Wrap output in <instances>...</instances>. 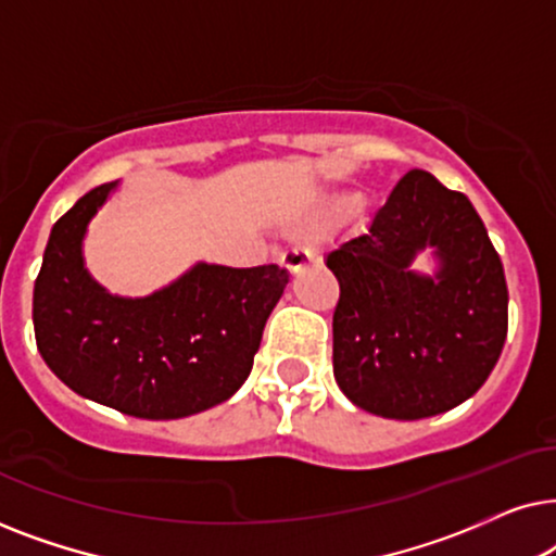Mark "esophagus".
Wrapping results in <instances>:
<instances>
[{
  "label": "esophagus",
  "mask_w": 556,
  "mask_h": 556,
  "mask_svg": "<svg viewBox=\"0 0 556 556\" xmlns=\"http://www.w3.org/2000/svg\"><path fill=\"white\" fill-rule=\"evenodd\" d=\"M311 263H318V253L314 248H293L283 255V268L291 273V276H299V273Z\"/></svg>",
  "instance_id": "34e87169"
}]
</instances>
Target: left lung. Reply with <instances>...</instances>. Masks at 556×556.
<instances>
[{"label":"left lung","instance_id":"8db88e82","mask_svg":"<svg viewBox=\"0 0 556 556\" xmlns=\"http://www.w3.org/2000/svg\"><path fill=\"white\" fill-rule=\"evenodd\" d=\"M437 263L412 268L417 254ZM341 295L333 377L356 407L422 420L481 390L508 329L504 265L466 194L407 172L367 230L326 255Z\"/></svg>","mask_w":556,"mask_h":556}]
</instances>
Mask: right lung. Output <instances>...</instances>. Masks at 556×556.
Segmentation results:
<instances>
[{
	"instance_id": "add662e5",
	"label": "right lung",
	"mask_w": 556,
	"mask_h": 556,
	"mask_svg": "<svg viewBox=\"0 0 556 556\" xmlns=\"http://www.w3.org/2000/svg\"><path fill=\"white\" fill-rule=\"evenodd\" d=\"M116 189H90L52 225L33 293L37 349L60 382L98 405L141 420L204 413L248 379L288 273L200 261L149 295L111 293L86 268L83 240Z\"/></svg>"
}]
</instances>
